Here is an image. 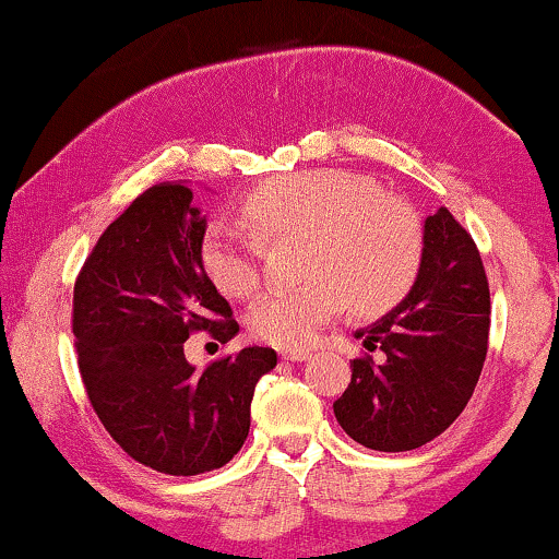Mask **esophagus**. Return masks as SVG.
Masks as SVG:
<instances>
[{
  "label": "esophagus",
  "mask_w": 559,
  "mask_h": 559,
  "mask_svg": "<svg viewBox=\"0 0 559 559\" xmlns=\"http://www.w3.org/2000/svg\"><path fill=\"white\" fill-rule=\"evenodd\" d=\"M282 357H285V360H290V362H302V360H308V357H311V349H298V347H287V349H282L280 353Z\"/></svg>",
  "instance_id": "obj_1"
}]
</instances>
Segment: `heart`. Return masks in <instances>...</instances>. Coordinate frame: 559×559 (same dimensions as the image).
Here are the masks:
<instances>
[{"mask_svg": "<svg viewBox=\"0 0 559 559\" xmlns=\"http://www.w3.org/2000/svg\"><path fill=\"white\" fill-rule=\"evenodd\" d=\"M243 217L261 238L306 236L298 287H280L253 300L248 326L277 347L308 344L349 302L355 313L389 311L415 285L423 230L402 202L383 197L368 178L323 168L293 174L253 191ZM261 240L246 227L215 219L202 243V264L217 290L246 298L261 280Z\"/></svg>", "mask_w": 559, "mask_h": 559, "instance_id": "heart-1", "label": "heart"}]
</instances>
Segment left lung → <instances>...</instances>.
Segmentation results:
<instances>
[{
  "label": "left lung",
  "mask_w": 559,
  "mask_h": 559,
  "mask_svg": "<svg viewBox=\"0 0 559 559\" xmlns=\"http://www.w3.org/2000/svg\"><path fill=\"white\" fill-rule=\"evenodd\" d=\"M490 334V287L469 233L445 206L425 217L423 261L394 311L357 329L365 349L334 402L336 423L373 451H412L453 425L479 381Z\"/></svg>",
  "instance_id": "obj_1"
}]
</instances>
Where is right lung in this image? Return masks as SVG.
Here are the masks:
<instances>
[{
    "instance_id": "right-lung-1",
    "label": "right lung",
    "mask_w": 559,
    "mask_h": 559,
    "mask_svg": "<svg viewBox=\"0 0 559 559\" xmlns=\"http://www.w3.org/2000/svg\"><path fill=\"white\" fill-rule=\"evenodd\" d=\"M206 217L186 183H157L106 227L74 285L72 334L95 415L134 461L194 477L243 445L259 378L277 365L269 347L197 370L191 332L238 334L227 300L206 277Z\"/></svg>"
}]
</instances>
